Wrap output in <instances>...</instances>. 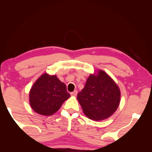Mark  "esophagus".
I'll return each instance as SVG.
<instances>
[{
  "label": "esophagus",
  "mask_w": 152,
  "mask_h": 152,
  "mask_svg": "<svg viewBox=\"0 0 152 152\" xmlns=\"http://www.w3.org/2000/svg\"><path fill=\"white\" fill-rule=\"evenodd\" d=\"M70 95H71L72 96H76V95H77V91H74L73 92H71L70 93Z\"/></svg>",
  "instance_id": "esophagus-1"
}]
</instances>
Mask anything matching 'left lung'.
I'll return each instance as SVG.
<instances>
[{
    "label": "left lung",
    "mask_w": 152,
    "mask_h": 152,
    "mask_svg": "<svg viewBox=\"0 0 152 152\" xmlns=\"http://www.w3.org/2000/svg\"><path fill=\"white\" fill-rule=\"evenodd\" d=\"M77 99L85 115L91 120L110 117L118 109L120 92L113 80L102 70L91 75L84 88L78 93Z\"/></svg>",
    "instance_id": "obj_1"
}]
</instances>
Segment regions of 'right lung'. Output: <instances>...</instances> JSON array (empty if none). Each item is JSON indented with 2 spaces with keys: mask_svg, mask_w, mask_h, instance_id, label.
<instances>
[{
  "mask_svg": "<svg viewBox=\"0 0 152 152\" xmlns=\"http://www.w3.org/2000/svg\"><path fill=\"white\" fill-rule=\"evenodd\" d=\"M70 96L66 85L57 76L43 74L31 88L30 103L35 112L50 115L57 112Z\"/></svg>",
  "mask_w": 152,
  "mask_h": 152,
  "instance_id": "add662e5",
  "label": "right lung"
}]
</instances>
